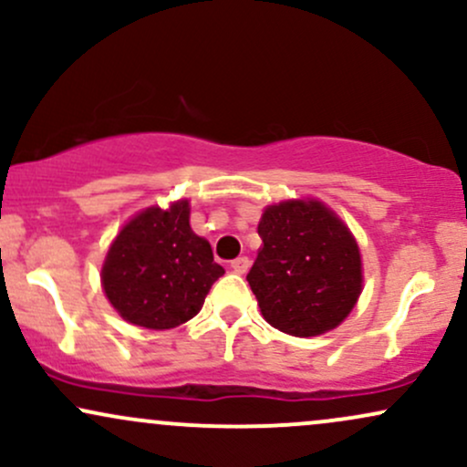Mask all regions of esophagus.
Returning a JSON list of instances; mask_svg holds the SVG:
<instances>
[{
	"instance_id": "obj_1",
	"label": "esophagus",
	"mask_w": 467,
	"mask_h": 467,
	"mask_svg": "<svg viewBox=\"0 0 467 467\" xmlns=\"http://www.w3.org/2000/svg\"><path fill=\"white\" fill-rule=\"evenodd\" d=\"M230 267H233V272H237V275H245V272H248V267H250V259H248V256H237V259L230 264Z\"/></svg>"
}]
</instances>
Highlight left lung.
<instances>
[{
  "label": "left lung",
  "instance_id": "8db88e82",
  "mask_svg": "<svg viewBox=\"0 0 467 467\" xmlns=\"http://www.w3.org/2000/svg\"><path fill=\"white\" fill-rule=\"evenodd\" d=\"M264 241L248 283L261 314L289 336L334 329L362 292V261L349 228L320 202H283L265 208Z\"/></svg>",
  "mask_w": 467,
  "mask_h": 467
}]
</instances>
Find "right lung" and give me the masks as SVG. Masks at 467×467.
Returning <instances> with one entry per match:
<instances>
[{"instance_id": "obj_1", "label": "right lung", "mask_w": 467, "mask_h": 467, "mask_svg": "<svg viewBox=\"0 0 467 467\" xmlns=\"http://www.w3.org/2000/svg\"><path fill=\"white\" fill-rule=\"evenodd\" d=\"M189 215L186 200L169 211L147 208L120 230L107 252L103 289L130 323L147 329L186 323L223 275L211 244L191 230Z\"/></svg>"}]
</instances>
